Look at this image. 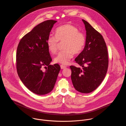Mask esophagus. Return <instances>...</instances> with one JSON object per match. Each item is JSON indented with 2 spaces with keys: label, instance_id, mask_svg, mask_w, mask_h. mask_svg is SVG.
Here are the masks:
<instances>
[{
  "label": "esophagus",
  "instance_id": "esophagus-1",
  "mask_svg": "<svg viewBox=\"0 0 126 126\" xmlns=\"http://www.w3.org/2000/svg\"><path fill=\"white\" fill-rule=\"evenodd\" d=\"M61 68L62 69H65V68H66V66H64V65H61Z\"/></svg>",
  "mask_w": 126,
  "mask_h": 126
}]
</instances>
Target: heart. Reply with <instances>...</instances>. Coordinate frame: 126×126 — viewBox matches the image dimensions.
Segmentation results:
<instances>
[{"label": "heart", "mask_w": 126, "mask_h": 126, "mask_svg": "<svg viewBox=\"0 0 126 126\" xmlns=\"http://www.w3.org/2000/svg\"><path fill=\"white\" fill-rule=\"evenodd\" d=\"M59 41L63 42V48L54 58L55 63L66 64L68 63L74 54L80 53L85 45L86 36L79 29L70 24L59 27L56 30V35L49 34L47 40L48 50L55 54L58 50Z\"/></svg>", "instance_id": "heart-1"}]
</instances>
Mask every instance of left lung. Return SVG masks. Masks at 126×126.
Masks as SVG:
<instances>
[{
	"mask_svg": "<svg viewBox=\"0 0 126 126\" xmlns=\"http://www.w3.org/2000/svg\"><path fill=\"white\" fill-rule=\"evenodd\" d=\"M82 20L86 31V43L82 51L75 59L82 67L70 66L71 78L76 90L89 93L99 86L105 77L109 63L108 51L101 34L88 22Z\"/></svg>",
	"mask_w": 126,
	"mask_h": 126,
	"instance_id": "8db88e82",
	"label": "left lung"
}]
</instances>
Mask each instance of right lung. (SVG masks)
Listing matches in <instances>:
<instances>
[{
    "mask_svg": "<svg viewBox=\"0 0 126 126\" xmlns=\"http://www.w3.org/2000/svg\"><path fill=\"white\" fill-rule=\"evenodd\" d=\"M57 22L49 20L38 24L23 37L17 47L18 76L29 90L38 95L52 91L61 69L57 63L49 64L52 59L47 44V38ZM44 66L46 71L42 70Z\"/></svg>",
    "mask_w": 126,
    "mask_h": 126,
    "instance_id": "add662e5",
    "label": "right lung"
}]
</instances>
